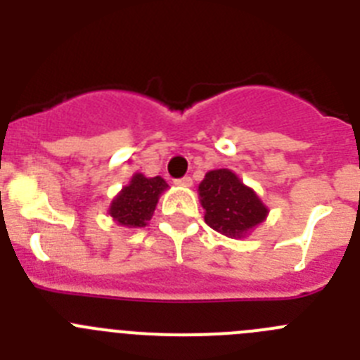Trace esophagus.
Here are the masks:
<instances>
[{
    "label": "esophagus",
    "instance_id": "esophagus-1",
    "mask_svg": "<svg viewBox=\"0 0 360 360\" xmlns=\"http://www.w3.org/2000/svg\"><path fill=\"white\" fill-rule=\"evenodd\" d=\"M174 182L178 184V186H184V187H189L191 184H193V180H191V176H182L178 178V180H174Z\"/></svg>",
    "mask_w": 360,
    "mask_h": 360
}]
</instances>
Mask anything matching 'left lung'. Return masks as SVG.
I'll return each instance as SVG.
<instances>
[{
  "instance_id": "1",
  "label": "left lung",
  "mask_w": 360,
  "mask_h": 360,
  "mask_svg": "<svg viewBox=\"0 0 360 360\" xmlns=\"http://www.w3.org/2000/svg\"><path fill=\"white\" fill-rule=\"evenodd\" d=\"M205 224L229 238H241L262 224L266 207L250 187L229 169L209 171L198 187Z\"/></svg>"
}]
</instances>
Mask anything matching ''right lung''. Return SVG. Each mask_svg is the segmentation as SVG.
<instances>
[{
	"label": "right lung",
	"mask_w": 360,
	"mask_h": 360,
	"mask_svg": "<svg viewBox=\"0 0 360 360\" xmlns=\"http://www.w3.org/2000/svg\"><path fill=\"white\" fill-rule=\"evenodd\" d=\"M167 187L164 178H146L136 173L129 186L124 187L110 207V214L124 227H144L157 207L158 196Z\"/></svg>",
	"instance_id": "right-lung-1"
}]
</instances>
